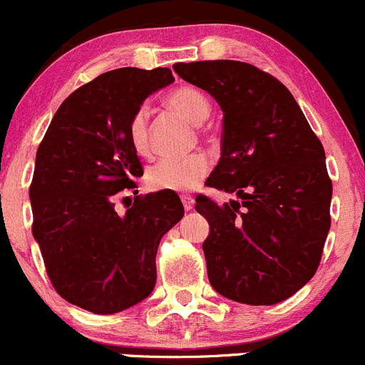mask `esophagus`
<instances>
[{
  "mask_svg": "<svg viewBox=\"0 0 365 365\" xmlns=\"http://www.w3.org/2000/svg\"><path fill=\"white\" fill-rule=\"evenodd\" d=\"M180 199H182V204H183V207H185V211L194 210V197H192V195L183 194Z\"/></svg>",
  "mask_w": 365,
  "mask_h": 365,
  "instance_id": "obj_1",
  "label": "esophagus"
}]
</instances>
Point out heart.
<instances>
[{
  "label": "heart",
  "mask_w": 365,
  "mask_h": 365,
  "mask_svg": "<svg viewBox=\"0 0 365 365\" xmlns=\"http://www.w3.org/2000/svg\"><path fill=\"white\" fill-rule=\"evenodd\" d=\"M166 106L189 119L190 123L201 124L210 118V98L194 86H180L168 93ZM128 137L135 152L143 158L152 154L149 137V114L145 109H138L128 124ZM210 173V163L202 154H190L183 158H164L152 164L147 171V183L154 190H192Z\"/></svg>",
  "instance_id": "obj_1"
}]
</instances>
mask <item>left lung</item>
Here are the masks:
<instances>
[{"instance_id":"obj_1","label":"left lung","mask_w":365,"mask_h":365,"mask_svg":"<svg viewBox=\"0 0 365 365\" xmlns=\"http://www.w3.org/2000/svg\"><path fill=\"white\" fill-rule=\"evenodd\" d=\"M173 69L222 107V158L206 183L241 199H195L210 223L202 251L211 286L246 305L284 302L314 277L331 227L322 143L291 91L251 63L201 60Z\"/></svg>"}]
</instances>
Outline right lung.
<instances>
[{
    "mask_svg": "<svg viewBox=\"0 0 365 365\" xmlns=\"http://www.w3.org/2000/svg\"><path fill=\"white\" fill-rule=\"evenodd\" d=\"M173 81L168 67L103 72L63 100L36 152L29 197L46 274L63 299L93 314L126 310L152 293L159 242L185 213L166 190L115 210L128 192L138 194L143 175L130 119Z\"/></svg>",
    "mask_w": 365,
    "mask_h": 365,
    "instance_id": "add662e5",
    "label": "right lung"
}]
</instances>
